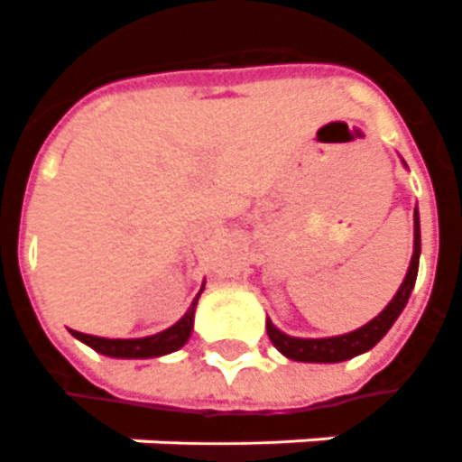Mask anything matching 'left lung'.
<instances>
[{"label": "left lung", "instance_id": "8db88e82", "mask_svg": "<svg viewBox=\"0 0 462 462\" xmlns=\"http://www.w3.org/2000/svg\"><path fill=\"white\" fill-rule=\"evenodd\" d=\"M418 258H420V221H418V208H415L413 258H411L408 273H405L403 283H401V289L393 296V300L371 323H365V326H361L358 330H351V333L333 336V338H291L286 333H281L271 320H266L268 338H271V343L286 358L303 363H341L353 358V356H361V353L371 351L373 346L391 330L395 319L401 316V310L405 309V303L411 299V291L415 286V276H418Z\"/></svg>", "mask_w": 462, "mask_h": 462}]
</instances>
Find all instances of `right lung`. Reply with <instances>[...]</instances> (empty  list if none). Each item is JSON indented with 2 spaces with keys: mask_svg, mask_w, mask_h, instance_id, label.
I'll return each mask as SVG.
<instances>
[{
  "mask_svg": "<svg viewBox=\"0 0 462 462\" xmlns=\"http://www.w3.org/2000/svg\"><path fill=\"white\" fill-rule=\"evenodd\" d=\"M201 291H199V296H201ZM199 296L189 306L184 319L176 320L171 328L162 330L156 336H146V338H99V336H89V333H79V330H71V333H74V338L91 346L97 353H104V356H111V358H156V356H166V353L179 351L189 341V336L194 330V310L196 303H199Z\"/></svg>",
  "mask_w": 462,
  "mask_h": 462,
  "instance_id": "obj_1",
  "label": "right lung"
}]
</instances>
